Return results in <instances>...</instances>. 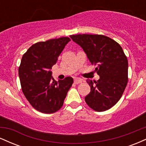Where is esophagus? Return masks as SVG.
<instances>
[{
	"label": "esophagus",
	"instance_id": "1",
	"mask_svg": "<svg viewBox=\"0 0 146 146\" xmlns=\"http://www.w3.org/2000/svg\"><path fill=\"white\" fill-rule=\"evenodd\" d=\"M82 81L81 79H80V78H76L74 79V83L76 84H80V83H82Z\"/></svg>",
	"mask_w": 146,
	"mask_h": 146
}]
</instances>
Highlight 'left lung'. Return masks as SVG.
<instances>
[{
    "label": "left lung",
    "instance_id": "8db88e82",
    "mask_svg": "<svg viewBox=\"0 0 146 146\" xmlns=\"http://www.w3.org/2000/svg\"><path fill=\"white\" fill-rule=\"evenodd\" d=\"M83 48L95 71L98 81L87 80L90 92L85 97L87 105L93 110L103 112L111 108L123 95L128 83V63L121 46L108 36L98 34L70 36Z\"/></svg>",
    "mask_w": 146,
    "mask_h": 146
}]
</instances>
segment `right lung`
Masks as SVG:
<instances>
[{"mask_svg": "<svg viewBox=\"0 0 146 146\" xmlns=\"http://www.w3.org/2000/svg\"><path fill=\"white\" fill-rule=\"evenodd\" d=\"M70 40L68 37H62L39 42L33 44L22 58L18 68L22 90L38 111L51 114L59 110L73 84L71 77L56 81L51 71Z\"/></svg>", "mask_w": 146, "mask_h": 146, "instance_id": "1", "label": "right lung"}]
</instances>
